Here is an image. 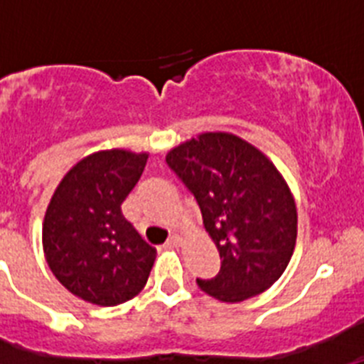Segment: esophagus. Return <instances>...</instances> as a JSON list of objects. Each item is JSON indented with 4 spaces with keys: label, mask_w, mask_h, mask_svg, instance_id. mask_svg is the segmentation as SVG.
I'll use <instances>...</instances> for the list:
<instances>
[{
    "label": "esophagus",
    "mask_w": 364,
    "mask_h": 364,
    "mask_svg": "<svg viewBox=\"0 0 364 364\" xmlns=\"http://www.w3.org/2000/svg\"><path fill=\"white\" fill-rule=\"evenodd\" d=\"M182 235H171L169 239H167V246H180L182 244Z\"/></svg>",
    "instance_id": "1"
}]
</instances>
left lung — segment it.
Returning <instances> with one entry per match:
<instances>
[{
	"instance_id": "obj_1",
	"label": "left lung",
	"mask_w": 364,
	"mask_h": 364,
	"mask_svg": "<svg viewBox=\"0 0 364 364\" xmlns=\"http://www.w3.org/2000/svg\"><path fill=\"white\" fill-rule=\"evenodd\" d=\"M167 164L195 195L220 272L198 279L222 302H242L281 277L297 240V205L272 160L233 133H202L173 147Z\"/></svg>"
}]
</instances>
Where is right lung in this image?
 Listing matches in <instances>:
<instances>
[{"mask_svg":"<svg viewBox=\"0 0 364 364\" xmlns=\"http://www.w3.org/2000/svg\"><path fill=\"white\" fill-rule=\"evenodd\" d=\"M147 153L105 149L74 164L43 218V253L54 277L76 297L117 306L142 291L156 250L122 215Z\"/></svg>","mask_w":364,"mask_h":364,"instance_id":"add662e5","label":"right lung"}]
</instances>
